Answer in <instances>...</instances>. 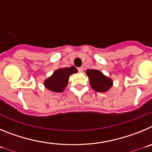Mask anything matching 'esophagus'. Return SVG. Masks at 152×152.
<instances>
[{"label":"esophagus","instance_id":"1","mask_svg":"<svg viewBox=\"0 0 152 152\" xmlns=\"http://www.w3.org/2000/svg\"><path fill=\"white\" fill-rule=\"evenodd\" d=\"M77 70H78L79 72H82L84 71V68L83 67H79V68H77Z\"/></svg>","mask_w":152,"mask_h":152}]
</instances>
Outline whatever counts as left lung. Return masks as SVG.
<instances>
[{
	"mask_svg": "<svg viewBox=\"0 0 152 152\" xmlns=\"http://www.w3.org/2000/svg\"><path fill=\"white\" fill-rule=\"evenodd\" d=\"M91 88L96 92H107L113 86V80L96 69L86 71Z\"/></svg>",
	"mask_w": 152,
	"mask_h": 152,
	"instance_id": "8db88e82",
	"label": "left lung"
}]
</instances>
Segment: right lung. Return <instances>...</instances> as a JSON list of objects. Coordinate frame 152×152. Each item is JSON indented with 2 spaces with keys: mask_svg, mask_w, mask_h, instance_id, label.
I'll use <instances>...</instances> for the list:
<instances>
[{
  "mask_svg": "<svg viewBox=\"0 0 152 152\" xmlns=\"http://www.w3.org/2000/svg\"><path fill=\"white\" fill-rule=\"evenodd\" d=\"M77 72V68L74 66L58 68L53 72L51 77L45 80L44 85L47 89L52 92L61 93L67 87L70 75Z\"/></svg>",
  "mask_w": 152,
  "mask_h": 152,
  "instance_id": "obj_1",
  "label": "right lung"
}]
</instances>
